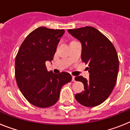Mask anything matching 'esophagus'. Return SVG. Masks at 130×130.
Here are the masks:
<instances>
[{
    "label": "esophagus",
    "instance_id": "34e87169",
    "mask_svg": "<svg viewBox=\"0 0 130 130\" xmlns=\"http://www.w3.org/2000/svg\"><path fill=\"white\" fill-rule=\"evenodd\" d=\"M72 80L73 82H75V76H72Z\"/></svg>",
    "mask_w": 130,
    "mask_h": 130
}]
</instances>
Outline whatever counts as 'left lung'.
Instances as JSON below:
<instances>
[{
	"mask_svg": "<svg viewBox=\"0 0 130 130\" xmlns=\"http://www.w3.org/2000/svg\"><path fill=\"white\" fill-rule=\"evenodd\" d=\"M80 41L81 59L89 63V79L82 76L75 80L82 82L85 90L76 94L75 99L87 107H94L104 102L110 96L117 80L119 61L111 41L96 28L90 26L68 30Z\"/></svg>",
	"mask_w": 130,
	"mask_h": 130,
	"instance_id": "1",
	"label": "left lung"
}]
</instances>
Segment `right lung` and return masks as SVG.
<instances>
[{"label":"right lung","mask_w":130,"mask_h":130,"mask_svg":"<svg viewBox=\"0 0 130 130\" xmlns=\"http://www.w3.org/2000/svg\"><path fill=\"white\" fill-rule=\"evenodd\" d=\"M64 30L40 27L31 31L20 47L15 61V77L26 99L39 108L52 106L59 99L61 89L71 82L67 72L55 74L47 71Z\"/></svg>","instance_id":"obj_1"}]
</instances>
